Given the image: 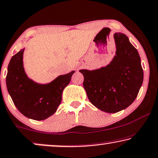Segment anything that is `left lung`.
I'll return each mask as SVG.
<instances>
[{
  "mask_svg": "<svg viewBox=\"0 0 158 158\" xmlns=\"http://www.w3.org/2000/svg\"><path fill=\"white\" fill-rule=\"evenodd\" d=\"M116 52L106 67L80 70L90 102L100 110L117 113L130 106L143 81V70L137 49L125 34H114Z\"/></svg>",
  "mask_w": 158,
  "mask_h": 158,
  "instance_id": "left-lung-1",
  "label": "left lung"
}]
</instances>
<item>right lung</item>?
Here are the masks:
<instances>
[{
	"instance_id": "obj_1",
	"label": "right lung",
	"mask_w": 158,
	"mask_h": 158,
	"mask_svg": "<svg viewBox=\"0 0 158 158\" xmlns=\"http://www.w3.org/2000/svg\"><path fill=\"white\" fill-rule=\"evenodd\" d=\"M24 49L11 58L8 66L6 85L17 109L26 117L45 120L56 113L62 100L64 88L75 71L62 75L48 84H38L25 73L23 62Z\"/></svg>"
}]
</instances>
